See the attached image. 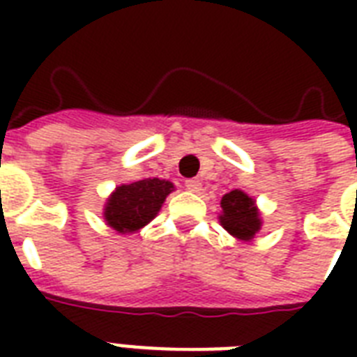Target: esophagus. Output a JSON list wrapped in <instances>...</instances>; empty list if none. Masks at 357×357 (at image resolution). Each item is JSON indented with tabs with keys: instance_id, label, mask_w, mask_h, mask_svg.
<instances>
[{
	"instance_id": "esophagus-1",
	"label": "esophagus",
	"mask_w": 357,
	"mask_h": 357,
	"mask_svg": "<svg viewBox=\"0 0 357 357\" xmlns=\"http://www.w3.org/2000/svg\"><path fill=\"white\" fill-rule=\"evenodd\" d=\"M185 189L190 190V192H200L202 190L200 179H187V181H185Z\"/></svg>"
}]
</instances>
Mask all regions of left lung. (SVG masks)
<instances>
[{
    "instance_id": "left-lung-1",
    "label": "left lung",
    "mask_w": 357,
    "mask_h": 357,
    "mask_svg": "<svg viewBox=\"0 0 357 357\" xmlns=\"http://www.w3.org/2000/svg\"><path fill=\"white\" fill-rule=\"evenodd\" d=\"M220 207H222L220 224L234 237L250 241L259 231V213L255 209L254 200L248 195H244L243 190H231L224 195Z\"/></svg>"
}]
</instances>
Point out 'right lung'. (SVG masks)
I'll return each instance as SVG.
<instances>
[{"instance_id": "right-lung-1", "label": "right lung", "mask_w": 357, "mask_h": 357, "mask_svg": "<svg viewBox=\"0 0 357 357\" xmlns=\"http://www.w3.org/2000/svg\"><path fill=\"white\" fill-rule=\"evenodd\" d=\"M172 189L174 185L170 181L157 178L122 185L109 198L105 207V220L119 234L137 231L155 217Z\"/></svg>"}]
</instances>
